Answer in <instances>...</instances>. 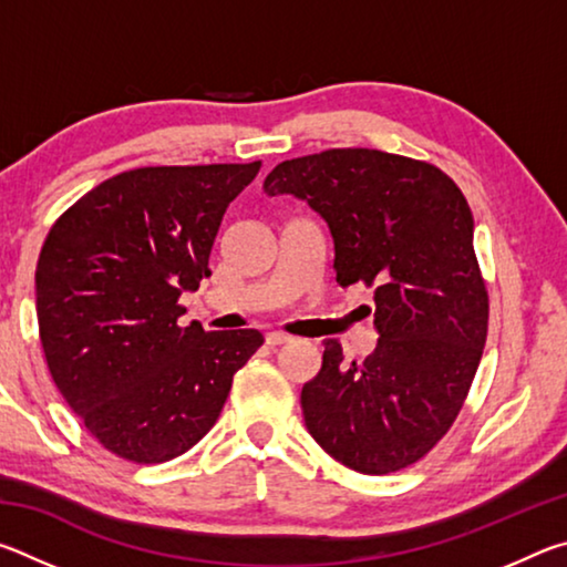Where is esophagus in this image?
Instances as JSON below:
<instances>
[{
    "instance_id": "esophagus-1",
    "label": "esophagus",
    "mask_w": 567,
    "mask_h": 567,
    "mask_svg": "<svg viewBox=\"0 0 567 567\" xmlns=\"http://www.w3.org/2000/svg\"><path fill=\"white\" fill-rule=\"evenodd\" d=\"M290 340H292L290 334H285V332H267V334H265V342L270 344V348H280V344L290 342Z\"/></svg>"
}]
</instances>
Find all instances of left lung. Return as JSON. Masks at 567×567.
Masks as SVG:
<instances>
[{"mask_svg":"<svg viewBox=\"0 0 567 567\" xmlns=\"http://www.w3.org/2000/svg\"><path fill=\"white\" fill-rule=\"evenodd\" d=\"M262 189L328 223L338 285H375L378 348L348 362L324 342L300 398L307 430L364 475L417 463L457 417L487 338L467 199L443 169L364 147L280 162Z\"/></svg>","mask_w":567,"mask_h":567,"instance_id":"8db88e82","label":"left lung"}]
</instances>
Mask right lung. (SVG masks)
<instances>
[{
    "label": "right lung",
    "instance_id": "1",
    "mask_svg": "<svg viewBox=\"0 0 567 567\" xmlns=\"http://www.w3.org/2000/svg\"><path fill=\"white\" fill-rule=\"evenodd\" d=\"M249 165L140 167L104 179L56 219L37 262L47 364L90 433L132 463L199 443L257 330L182 328V292L209 277V252Z\"/></svg>",
    "mask_w": 567,
    "mask_h": 567
}]
</instances>
